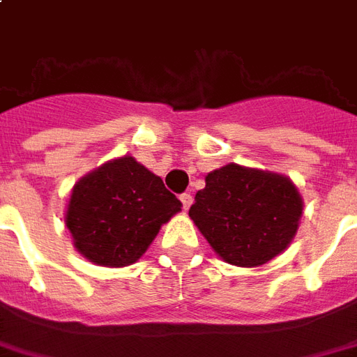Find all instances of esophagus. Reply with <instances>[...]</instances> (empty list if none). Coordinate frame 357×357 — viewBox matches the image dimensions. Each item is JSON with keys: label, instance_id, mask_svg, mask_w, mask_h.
<instances>
[{"label": "esophagus", "instance_id": "esophagus-1", "mask_svg": "<svg viewBox=\"0 0 357 357\" xmlns=\"http://www.w3.org/2000/svg\"><path fill=\"white\" fill-rule=\"evenodd\" d=\"M179 200H181V204H183V210H189L192 204V197L189 195V192H183L181 197H179Z\"/></svg>", "mask_w": 357, "mask_h": 357}]
</instances>
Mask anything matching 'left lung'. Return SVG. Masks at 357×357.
I'll return each instance as SVG.
<instances>
[{
    "label": "left lung",
    "instance_id": "1",
    "mask_svg": "<svg viewBox=\"0 0 357 357\" xmlns=\"http://www.w3.org/2000/svg\"><path fill=\"white\" fill-rule=\"evenodd\" d=\"M301 213L303 200L287 178L227 165L206 176L189 218L227 263L259 266L289 245Z\"/></svg>",
    "mask_w": 357,
    "mask_h": 357
}]
</instances>
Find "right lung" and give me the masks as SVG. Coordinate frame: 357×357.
I'll list each match as a JSON object with an SVG mask.
<instances>
[{"label": "right lung", "mask_w": 357, "mask_h": 357, "mask_svg": "<svg viewBox=\"0 0 357 357\" xmlns=\"http://www.w3.org/2000/svg\"><path fill=\"white\" fill-rule=\"evenodd\" d=\"M181 210L162 179L121 157L105 162L71 191L66 225L86 259L102 266H126L145 253L162 223Z\"/></svg>", "instance_id": "1"}]
</instances>
